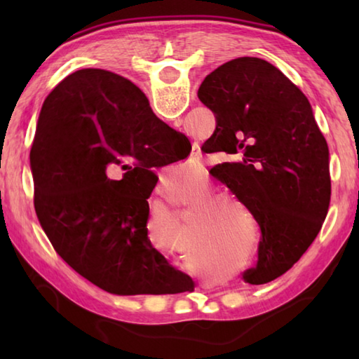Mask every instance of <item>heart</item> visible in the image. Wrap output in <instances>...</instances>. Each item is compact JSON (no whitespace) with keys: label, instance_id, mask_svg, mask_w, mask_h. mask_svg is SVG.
Here are the masks:
<instances>
[{"label":"heart","instance_id":"heart-1","mask_svg":"<svg viewBox=\"0 0 359 359\" xmlns=\"http://www.w3.org/2000/svg\"><path fill=\"white\" fill-rule=\"evenodd\" d=\"M220 201H226L228 203H231L233 207H238V208L241 207V208H242V205H241L238 201H236L234 197H226V196H225V197H222V199H220Z\"/></svg>","mask_w":359,"mask_h":359}]
</instances>
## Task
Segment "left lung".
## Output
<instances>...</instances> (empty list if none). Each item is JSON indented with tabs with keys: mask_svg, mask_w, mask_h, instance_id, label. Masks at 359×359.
Wrapping results in <instances>:
<instances>
[{
	"mask_svg": "<svg viewBox=\"0 0 359 359\" xmlns=\"http://www.w3.org/2000/svg\"><path fill=\"white\" fill-rule=\"evenodd\" d=\"M197 95L217 123L202 151L230 154L210 174L261 226L257 264L242 278L265 284L299 261L321 230L332 193L329 147L307 97L262 58L219 66Z\"/></svg>",
	"mask_w": 359,
	"mask_h": 359,
	"instance_id": "left-lung-1",
	"label": "left lung"
}]
</instances>
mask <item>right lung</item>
I'll return each mask as SVG.
<instances>
[{"label": "right lung", "mask_w": 359, "mask_h": 359, "mask_svg": "<svg viewBox=\"0 0 359 359\" xmlns=\"http://www.w3.org/2000/svg\"><path fill=\"white\" fill-rule=\"evenodd\" d=\"M158 140H188L152 112L134 83L80 69L46 97L30 149L36 217L63 261L114 294H175L179 274L148 238L157 184L172 163ZM123 164L121 181L105 170Z\"/></svg>", "instance_id": "obj_1"}]
</instances>
